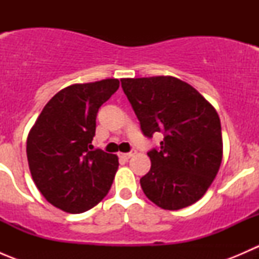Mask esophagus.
Returning a JSON list of instances; mask_svg holds the SVG:
<instances>
[{"label":"esophagus","mask_w":259,"mask_h":259,"mask_svg":"<svg viewBox=\"0 0 259 259\" xmlns=\"http://www.w3.org/2000/svg\"><path fill=\"white\" fill-rule=\"evenodd\" d=\"M135 153H137V150H135V149H132V150H130L129 153H121V154H120V156H121L122 159H125V160H127V159L132 158V156L134 155Z\"/></svg>","instance_id":"esophagus-1"}]
</instances>
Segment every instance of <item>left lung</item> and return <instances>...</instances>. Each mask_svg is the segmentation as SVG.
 Wrapping results in <instances>:
<instances>
[{"label":"left lung","instance_id":"obj_1","mask_svg":"<svg viewBox=\"0 0 259 259\" xmlns=\"http://www.w3.org/2000/svg\"><path fill=\"white\" fill-rule=\"evenodd\" d=\"M121 88L146 138L161 133L148 151L151 168L140 179L144 194L163 209L178 210L204 195L222 163L215 109L184 81L171 76L122 79Z\"/></svg>","mask_w":259,"mask_h":259}]
</instances>
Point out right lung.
Here are the masks:
<instances>
[{
	"label": "right lung",
	"mask_w": 259,
	"mask_h": 259,
	"mask_svg": "<svg viewBox=\"0 0 259 259\" xmlns=\"http://www.w3.org/2000/svg\"><path fill=\"white\" fill-rule=\"evenodd\" d=\"M119 80L75 83L45 105L27 138V160L36 187L67 213L95 207L110 190L117 156L91 145L96 115L119 89Z\"/></svg>",
	"instance_id": "1"
}]
</instances>
